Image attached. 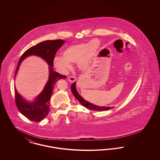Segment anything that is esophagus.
<instances>
[{"label": "esophagus", "mask_w": 160, "mask_h": 160, "mask_svg": "<svg viewBox=\"0 0 160 160\" xmlns=\"http://www.w3.org/2000/svg\"><path fill=\"white\" fill-rule=\"evenodd\" d=\"M68 80L70 82L73 83V82H74L76 80V78L75 77L72 76H70L68 77Z\"/></svg>", "instance_id": "esophagus-1"}]
</instances>
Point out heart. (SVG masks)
Wrapping results in <instances>:
<instances>
[{"mask_svg":"<svg viewBox=\"0 0 160 160\" xmlns=\"http://www.w3.org/2000/svg\"><path fill=\"white\" fill-rule=\"evenodd\" d=\"M99 46V41L96 39L88 42L71 45L63 50L62 57L54 58V65L63 72L71 68V63H77L79 68L86 69L92 58L97 53Z\"/></svg>","mask_w":160,"mask_h":160,"instance_id":"obj_1","label":"heart"}]
</instances>
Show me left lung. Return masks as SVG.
Listing matches in <instances>:
<instances>
[{
    "mask_svg": "<svg viewBox=\"0 0 160 160\" xmlns=\"http://www.w3.org/2000/svg\"><path fill=\"white\" fill-rule=\"evenodd\" d=\"M71 89V91H72V94L76 97V98L80 102V103L81 104H82L84 107H86L87 108H88L89 110H95V111H106V110L112 109L113 108V107L98 106L94 105L92 103L86 101L78 94V92L77 91L76 88V82L72 84Z\"/></svg>",
    "mask_w": 160,
    "mask_h": 160,
    "instance_id": "8db88e82",
    "label": "left lung"
}]
</instances>
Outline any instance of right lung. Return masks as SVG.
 <instances>
[{
	"label": "right lung",
	"mask_w": 160,
	"mask_h": 160,
	"mask_svg": "<svg viewBox=\"0 0 160 160\" xmlns=\"http://www.w3.org/2000/svg\"><path fill=\"white\" fill-rule=\"evenodd\" d=\"M64 41L62 39L47 40L28 49L19 59L16 68L15 76L21 62L27 57L35 55L42 58L47 62L49 67V78L45 88L35 100L32 102L26 101L17 91L15 88L16 106L18 110L26 118L32 121L39 122L44 119L50 111V100L53 92L54 86L56 82L61 78H66V76L54 71V58L57 51L60 48Z\"/></svg>",
	"instance_id": "add662e5"
}]
</instances>
